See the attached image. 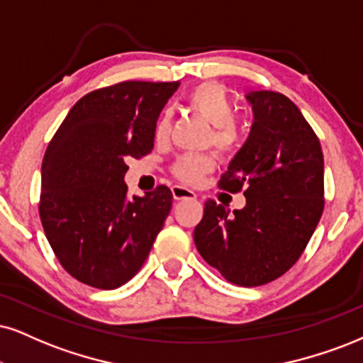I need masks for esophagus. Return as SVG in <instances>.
<instances>
[{
    "label": "esophagus",
    "instance_id": "obj_1",
    "mask_svg": "<svg viewBox=\"0 0 363 363\" xmlns=\"http://www.w3.org/2000/svg\"><path fill=\"white\" fill-rule=\"evenodd\" d=\"M172 194L174 200H194L196 196L194 190L186 189V186H180V185L172 186Z\"/></svg>",
    "mask_w": 363,
    "mask_h": 363
}]
</instances>
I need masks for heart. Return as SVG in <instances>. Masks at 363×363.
Returning <instances> with one entry per match:
<instances>
[{"mask_svg":"<svg viewBox=\"0 0 363 363\" xmlns=\"http://www.w3.org/2000/svg\"><path fill=\"white\" fill-rule=\"evenodd\" d=\"M189 104L195 113H199L213 126L212 136H210L213 146H217L220 151H229L235 145L237 131L234 126L235 106L227 89L218 82L200 84L189 94ZM169 119H172L169 111H163L160 114L155 126L156 140L167 138ZM212 168L213 161L207 155H183L174 161L173 173L183 182L196 183Z\"/></svg>","mask_w":363,"mask_h":363,"instance_id":"obj_1","label":"heart"}]
</instances>
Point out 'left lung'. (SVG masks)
<instances>
[{
	"label": "left lung",
	"instance_id": "1",
	"mask_svg": "<svg viewBox=\"0 0 363 363\" xmlns=\"http://www.w3.org/2000/svg\"><path fill=\"white\" fill-rule=\"evenodd\" d=\"M254 123L218 186L245 207L207 200L194 240L232 284L252 288L283 276L310 242L323 213V151L301 111L279 92L252 91Z\"/></svg>",
	"mask_w": 363,
	"mask_h": 363
}]
</instances>
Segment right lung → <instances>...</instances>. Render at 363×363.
<instances>
[{"mask_svg": "<svg viewBox=\"0 0 363 363\" xmlns=\"http://www.w3.org/2000/svg\"><path fill=\"white\" fill-rule=\"evenodd\" d=\"M178 82H128L92 91L67 114L45 151L40 218L64 269L116 289L141 269L163 229L172 190L128 196L126 161L153 150L155 126Z\"/></svg>", "mask_w": 363, "mask_h": 363, "instance_id": "1", "label": "right lung"}]
</instances>
